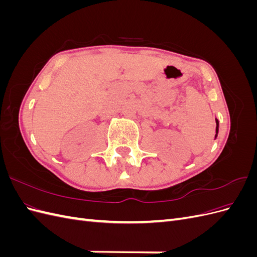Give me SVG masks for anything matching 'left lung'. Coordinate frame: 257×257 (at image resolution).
<instances>
[{
	"label": "left lung",
	"mask_w": 257,
	"mask_h": 257,
	"mask_svg": "<svg viewBox=\"0 0 257 257\" xmlns=\"http://www.w3.org/2000/svg\"><path fill=\"white\" fill-rule=\"evenodd\" d=\"M215 122H216V128H215L216 134H215V137H216V135H217V132H219V121H217V120L215 119Z\"/></svg>",
	"instance_id": "obj_1"
}]
</instances>
